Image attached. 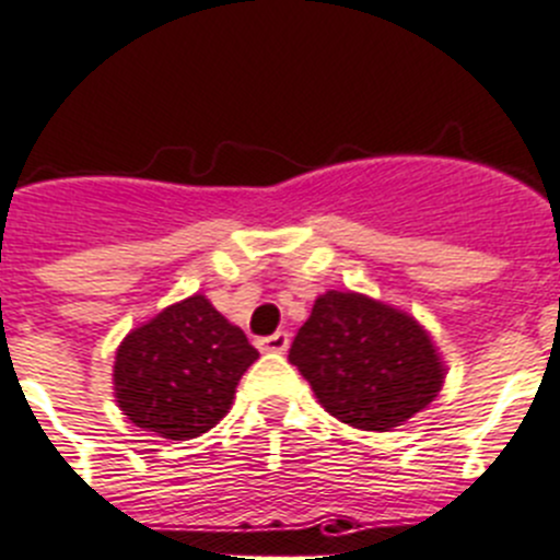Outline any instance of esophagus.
I'll return each mask as SVG.
<instances>
[{
  "label": "esophagus",
  "mask_w": 560,
  "mask_h": 560,
  "mask_svg": "<svg viewBox=\"0 0 560 560\" xmlns=\"http://www.w3.org/2000/svg\"><path fill=\"white\" fill-rule=\"evenodd\" d=\"M289 343H291V336L285 330H277V332H271V336H266V338H260L258 341V347L264 352H285L289 350Z\"/></svg>",
  "instance_id": "34e87169"
}]
</instances>
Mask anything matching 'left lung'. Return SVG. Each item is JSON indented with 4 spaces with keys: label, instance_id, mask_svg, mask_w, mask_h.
I'll use <instances>...</instances> for the list:
<instances>
[{
    "label": "left lung",
    "instance_id": "obj_1",
    "mask_svg": "<svg viewBox=\"0 0 560 560\" xmlns=\"http://www.w3.org/2000/svg\"><path fill=\"white\" fill-rule=\"evenodd\" d=\"M289 361L330 417L377 433L428 408L447 372L413 316L355 291L314 302Z\"/></svg>",
    "mask_w": 560,
    "mask_h": 560
}]
</instances>
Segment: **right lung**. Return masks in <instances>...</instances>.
Instances as JSON below:
<instances>
[{"instance_id":"right-lung-1","label":"right lung","mask_w":560,"mask_h":560,"mask_svg":"<svg viewBox=\"0 0 560 560\" xmlns=\"http://www.w3.org/2000/svg\"><path fill=\"white\" fill-rule=\"evenodd\" d=\"M255 361L258 350L244 330L194 294L127 332L113 363V392L138 428L172 441L197 439L224 419Z\"/></svg>"}]
</instances>
